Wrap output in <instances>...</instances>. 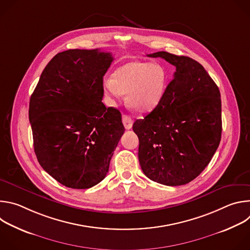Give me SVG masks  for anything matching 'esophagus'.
<instances>
[{"mask_svg":"<svg viewBox=\"0 0 250 250\" xmlns=\"http://www.w3.org/2000/svg\"><path fill=\"white\" fill-rule=\"evenodd\" d=\"M123 124H124L125 129H130V128L132 127L133 121H132V119H131L129 116L124 115V116H123Z\"/></svg>","mask_w":250,"mask_h":250,"instance_id":"esophagus-1","label":"esophagus"}]
</instances>
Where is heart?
I'll return each instance as SVG.
<instances>
[{"instance_id":"b5f03b06","label":"heart","mask_w":250,"mask_h":250,"mask_svg":"<svg viewBox=\"0 0 250 250\" xmlns=\"http://www.w3.org/2000/svg\"><path fill=\"white\" fill-rule=\"evenodd\" d=\"M167 84V72L158 62L133 60L120 66L112 78L104 80V93L119 99L126 93V103L139 113L155 109L161 102Z\"/></svg>"}]
</instances>
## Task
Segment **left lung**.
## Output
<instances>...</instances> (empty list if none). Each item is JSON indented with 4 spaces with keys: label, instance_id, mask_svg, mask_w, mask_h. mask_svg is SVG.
Masks as SVG:
<instances>
[{
    "label": "left lung",
    "instance_id": "8db88e82",
    "mask_svg": "<svg viewBox=\"0 0 250 250\" xmlns=\"http://www.w3.org/2000/svg\"><path fill=\"white\" fill-rule=\"evenodd\" d=\"M176 67L156 108L132 125L139 139L138 159L150 180L185 185L208 166L222 136V101L205 68L188 56L166 51L148 54Z\"/></svg>",
    "mask_w": 250,
    "mask_h": 250
}]
</instances>
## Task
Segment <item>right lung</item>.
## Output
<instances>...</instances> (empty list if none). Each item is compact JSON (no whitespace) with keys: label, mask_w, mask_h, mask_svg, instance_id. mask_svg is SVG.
I'll use <instances>...</instances> for the list:
<instances>
[{"label":"right lung","mask_w":250,"mask_h":250,"mask_svg":"<svg viewBox=\"0 0 250 250\" xmlns=\"http://www.w3.org/2000/svg\"><path fill=\"white\" fill-rule=\"evenodd\" d=\"M114 57L99 49H69L46 65L29 101L33 147L60 184L88 189L109 171L125 127L119 110L103 104V77Z\"/></svg>","instance_id":"add662e5"}]
</instances>
